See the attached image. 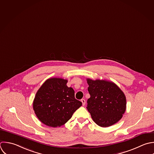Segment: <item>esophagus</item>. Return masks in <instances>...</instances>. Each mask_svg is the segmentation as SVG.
Returning a JSON list of instances; mask_svg holds the SVG:
<instances>
[{
	"instance_id": "obj_1",
	"label": "esophagus",
	"mask_w": 154,
	"mask_h": 154,
	"mask_svg": "<svg viewBox=\"0 0 154 154\" xmlns=\"http://www.w3.org/2000/svg\"><path fill=\"white\" fill-rule=\"evenodd\" d=\"M81 101H82V103L83 106H85V104H86V101H85V100H84V99H82V100H81Z\"/></svg>"
}]
</instances>
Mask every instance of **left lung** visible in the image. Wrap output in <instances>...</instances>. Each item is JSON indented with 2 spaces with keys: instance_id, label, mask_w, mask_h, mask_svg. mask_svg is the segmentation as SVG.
<instances>
[{
  "instance_id": "8db88e82",
  "label": "left lung",
  "mask_w": 154,
  "mask_h": 154,
  "mask_svg": "<svg viewBox=\"0 0 154 154\" xmlns=\"http://www.w3.org/2000/svg\"><path fill=\"white\" fill-rule=\"evenodd\" d=\"M91 97L87 109L93 121L100 127H108L118 122L126 110V97L113 82L87 79Z\"/></svg>"
}]
</instances>
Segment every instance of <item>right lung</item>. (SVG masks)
<instances>
[{"mask_svg":"<svg viewBox=\"0 0 154 154\" xmlns=\"http://www.w3.org/2000/svg\"><path fill=\"white\" fill-rule=\"evenodd\" d=\"M67 80L47 79L37 91L33 109L38 119L45 125L60 127L66 123L82 105L76 100L74 91L66 85Z\"/></svg>","mask_w":154,"mask_h":154,"instance_id":"obj_1","label":"right lung"}]
</instances>
